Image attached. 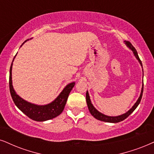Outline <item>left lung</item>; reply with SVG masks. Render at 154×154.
I'll return each mask as SVG.
<instances>
[{"label":"left lung","instance_id":"8db88e82","mask_svg":"<svg viewBox=\"0 0 154 154\" xmlns=\"http://www.w3.org/2000/svg\"><path fill=\"white\" fill-rule=\"evenodd\" d=\"M124 42H125L126 46H127L128 48H129L130 49H131L132 51H133L134 55H135V57H137V59L138 60H139L140 64H141V65L142 66V63H141V60H140L139 55H138L137 51V50L135 49V48H134V47L132 45V44L129 41H126H126H124ZM143 87H142V89H141V94H140V97H139V98L138 99L137 102L135 103V104H134L133 106H132V108L131 109L128 111V112L125 113V114H122V115H120V116H109L104 115V114H102V113H100V112H98V111H97L96 109L94 107V106H93L92 104L91 103L90 98H89V94H88V91H87V93H86V101H87V106H88L89 112L91 113V115L94 116L95 119H97L102 121V122H109V123H117V122H122V121H123V120L127 118L128 116H129L130 114H131V113L136 109V108L137 107L138 105L139 104L140 102H141V97H142V94H143Z\"/></svg>","mask_w":154,"mask_h":154}]
</instances>
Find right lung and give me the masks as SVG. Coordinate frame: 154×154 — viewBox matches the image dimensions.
<instances>
[{
    "label": "right lung",
    "mask_w": 154,
    "mask_h": 154,
    "mask_svg": "<svg viewBox=\"0 0 154 154\" xmlns=\"http://www.w3.org/2000/svg\"><path fill=\"white\" fill-rule=\"evenodd\" d=\"M25 42H26V40ZM25 42L23 44H24ZM12 65L13 63L10 68L9 87L11 97H12L13 102L17 106V107L31 119L37 121V122H44V121L52 119L59 116L65 108L69 94L75 86V82L67 85L63 91L60 93L59 96L50 104L42 105V106L31 104V103L26 102L22 98H20L13 89L12 85Z\"/></svg>",
    "instance_id": "1"
}]
</instances>
